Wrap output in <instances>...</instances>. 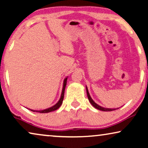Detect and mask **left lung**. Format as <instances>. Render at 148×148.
I'll use <instances>...</instances> for the list:
<instances>
[{
    "mask_svg": "<svg viewBox=\"0 0 148 148\" xmlns=\"http://www.w3.org/2000/svg\"><path fill=\"white\" fill-rule=\"evenodd\" d=\"M86 92H87V96H88V100H89V101H90V103H91V104L95 108H96V109H98V110H102V111H104V112H110V111H113V110H116V108L115 109V108H113V109H112V108H103V107H102V106H99V105H98L96 103H95L94 102V101L92 100V98H91V96H90V94H89V92H88V88L86 86ZM118 108H117V109H118Z\"/></svg>",
    "mask_w": 148,
    "mask_h": 148,
    "instance_id": "8db88e82",
    "label": "left lung"
}]
</instances>
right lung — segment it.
<instances>
[{"instance_id": "1", "label": "right lung", "mask_w": 148, "mask_h": 148, "mask_svg": "<svg viewBox=\"0 0 148 148\" xmlns=\"http://www.w3.org/2000/svg\"><path fill=\"white\" fill-rule=\"evenodd\" d=\"M67 79L68 78H66L64 80V83H63V88H62V94H61V96L60 100H58V102H57L56 104L53 106L49 108L43 110H30L32 112H39V113H48V112L54 111L57 109H58L60 107V106L62 105L63 102V99H64V90H65V88L66 86V82H67Z\"/></svg>"}]
</instances>
